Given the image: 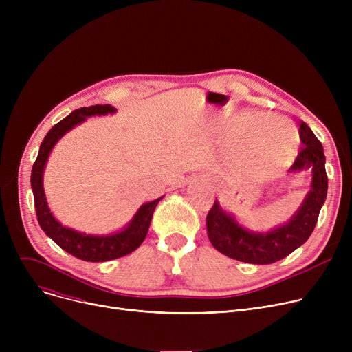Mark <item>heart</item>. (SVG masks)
I'll use <instances>...</instances> for the list:
<instances>
[{"label":"heart","mask_w":352,"mask_h":352,"mask_svg":"<svg viewBox=\"0 0 352 352\" xmlns=\"http://www.w3.org/2000/svg\"><path fill=\"white\" fill-rule=\"evenodd\" d=\"M258 116H248L239 124L235 141L248 138L256 122ZM270 131L273 133L267 139ZM298 140L294 126L284 118H270L252 134L247 148V160L250 168L255 174H268L287 166L297 155Z\"/></svg>","instance_id":"b5f03b06"}]
</instances>
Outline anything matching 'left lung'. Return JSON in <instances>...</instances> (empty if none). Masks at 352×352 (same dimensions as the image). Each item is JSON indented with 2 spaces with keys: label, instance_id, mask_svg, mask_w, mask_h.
Listing matches in <instances>:
<instances>
[{
  "label": "left lung",
  "instance_id": "1",
  "mask_svg": "<svg viewBox=\"0 0 352 352\" xmlns=\"http://www.w3.org/2000/svg\"><path fill=\"white\" fill-rule=\"evenodd\" d=\"M301 151L289 173L311 170V190L288 223L268 232L244 228L232 214L215 201L207 215V232L212 247L232 260L248 264H272L301 247L316 228L320 211L327 199L328 178L325 155L320 140L302 121L300 124Z\"/></svg>",
  "mask_w": 352,
  "mask_h": 352
}]
</instances>
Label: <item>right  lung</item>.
<instances>
[{
  "mask_svg": "<svg viewBox=\"0 0 352 352\" xmlns=\"http://www.w3.org/2000/svg\"><path fill=\"white\" fill-rule=\"evenodd\" d=\"M116 111L117 109L114 107H111L108 104L84 107L72 111L68 117H65L50 129L48 134L41 142L38 157H36L31 171V188L34 194L36 219H38L40 227L52 241L60 245L64 251L80 258L82 261L89 263H104L109 260H116V258L124 256L135 251L146 236L155 207L164 198L160 197L154 201L145 202V204H142L140 210L135 212L133 219L126 224V227L117 232L107 235H91L64 227L60 221L55 219V217L52 215L45 198L43 177L54 145L57 144L69 129L80 125L88 117L114 114Z\"/></svg>",
  "mask_w": 352,
  "mask_h": 352,
  "instance_id": "1",
  "label": "right lung"
}]
</instances>
